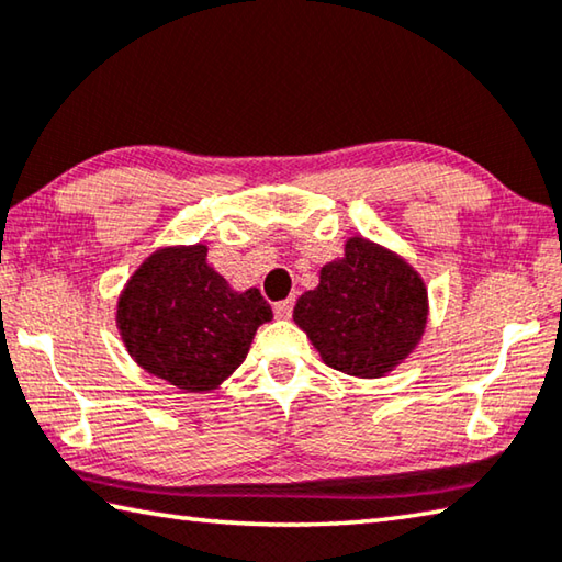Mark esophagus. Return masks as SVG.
<instances>
[{
  "instance_id": "obj_1",
  "label": "esophagus",
  "mask_w": 562,
  "mask_h": 562,
  "mask_svg": "<svg viewBox=\"0 0 562 562\" xmlns=\"http://www.w3.org/2000/svg\"><path fill=\"white\" fill-rule=\"evenodd\" d=\"M292 310H294V300H282V302L274 304V314H278L280 319H290Z\"/></svg>"
}]
</instances>
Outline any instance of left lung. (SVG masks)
Here are the masks:
<instances>
[{
	"instance_id": "1",
	"label": "left lung",
	"mask_w": 562,
	"mask_h": 562,
	"mask_svg": "<svg viewBox=\"0 0 562 562\" xmlns=\"http://www.w3.org/2000/svg\"><path fill=\"white\" fill-rule=\"evenodd\" d=\"M294 322L322 361L356 379H381L420 344L427 288L401 255L361 236L326 262L319 284L294 304Z\"/></svg>"
}]
</instances>
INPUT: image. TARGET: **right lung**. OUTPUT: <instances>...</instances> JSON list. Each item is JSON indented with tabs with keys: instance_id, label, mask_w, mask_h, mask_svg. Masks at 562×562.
<instances>
[{
	"instance_id": "add662e5",
	"label": "right lung",
	"mask_w": 562,
	"mask_h": 562,
	"mask_svg": "<svg viewBox=\"0 0 562 562\" xmlns=\"http://www.w3.org/2000/svg\"><path fill=\"white\" fill-rule=\"evenodd\" d=\"M206 252L201 243L151 252L115 314L135 363L187 393L216 391L246 361L258 326L272 319L260 290H233Z\"/></svg>"
}]
</instances>
